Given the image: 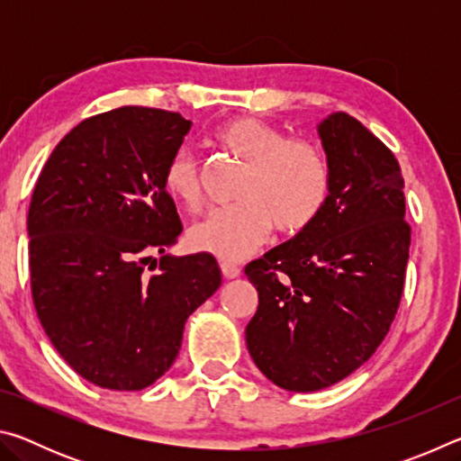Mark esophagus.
<instances>
[{"instance_id": "34e87169", "label": "esophagus", "mask_w": 461, "mask_h": 461, "mask_svg": "<svg viewBox=\"0 0 461 461\" xmlns=\"http://www.w3.org/2000/svg\"><path fill=\"white\" fill-rule=\"evenodd\" d=\"M240 272H241V268L238 267V264L221 262V275H223L225 278H238Z\"/></svg>"}]
</instances>
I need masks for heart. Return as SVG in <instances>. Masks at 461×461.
I'll list each match as a JSON object with an SVG mask.
<instances>
[{"label":"heart","instance_id":"heart-1","mask_svg":"<svg viewBox=\"0 0 461 461\" xmlns=\"http://www.w3.org/2000/svg\"><path fill=\"white\" fill-rule=\"evenodd\" d=\"M215 142L246 165L236 207L215 209L189 230V244L221 260L252 254L275 225L283 236L311 228L330 201L331 170L315 144L286 138L272 123L240 115L215 131ZM165 186L189 212L203 205L201 168L189 148H178L165 168Z\"/></svg>","mask_w":461,"mask_h":461}]
</instances>
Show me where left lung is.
I'll list each match as a JSON object with an SVG mask.
<instances>
[{
  "label": "left lung",
  "mask_w": 461,
  "mask_h": 461,
  "mask_svg": "<svg viewBox=\"0 0 461 461\" xmlns=\"http://www.w3.org/2000/svg\"><path fill=\"white\" fill-rule=\"evenodd\" d=\"M317 134L331 170L323 213L244 270L258 291L248 352L291 393L331 386L376 352L399 309L411 246L394 154L343 112Z\"/></svg>",
  "instance_id": "obj_1"
}]
</instances>
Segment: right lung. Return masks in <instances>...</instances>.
<instances>
[{
    "label": "right lung",
    "mask_w": 461,
    "mask_h": 461,
    "mask_svg": "<svg viewBox=\"0 0 461 461\" xmlns=\"http://www.w3.org/2000/svg\"><path fill=\"white\" fill-rule=\"evenodd\" d=\"M191 122L128 105L75 126L46 160L28 212L38 319L71 368L142 390L176 360L185 321L221 285L212 254H165L183 231L165 168ZM162 253L156 276L143 267Z\"/></svg>",
    "instance_id": "right-lung-1"
}]
</instances>
